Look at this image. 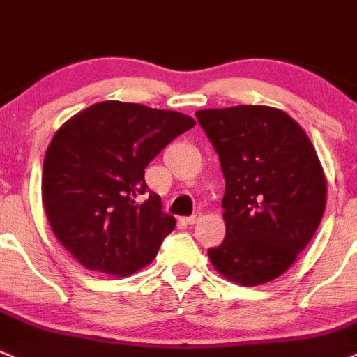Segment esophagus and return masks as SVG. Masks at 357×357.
<instances>
[{"mask_svg":"<svg viewBox=\"0 0 357 357\" xmlns=\"http://www.w3.org/2000/svg\"><path fill=\"white\" fill-rule=\"evenodd\" d=\"M201 220V213H196V215L192 216H187V218H183V222L187 223V225H194V223H197Z\"/></svg>","mask_w":357,"mask_h":357,"instance_id":"esophagus-1","label":"esophagus"}]
</instances>
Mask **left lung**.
Masks as SVG:
<instances>
[{
    "mask_svg": "<svg viewBox=\"0 0 357 357\" xmlns=\"http://www.w3.org/2000/svg\"><path fill=\"white\" fill-rule=\"evenodd\" d=\"M196 119L225 177L227 234L208 256L235 284H266L292 266L321 222L326 178L306 132L282 109L241 105Z\"/></svg>",
    "mask_w": 357,
    "mask_h": 357,
    "instance_id": "8db88e82",
    "label": "left lung"
}]
</instances>
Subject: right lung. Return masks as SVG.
<instances>
[{
  "label": "right lung",
  "instance_id": "right-lung-1",
  "mask_svg": "<svg viewBox=\"0 0 357 357\" xmlns=\"http://www.w3.org/2000/svg\"><path fill=\"white\" fill-rule=\"evenodd\" d=\"M190 116L137 102L102 101L58 128L43 165V204L51 230L91 271L127 277L153 261L175 229L144 170Z\"/></svg>",
  "mask_w": 357,
  "mask_h": 357
}]
</instances>
